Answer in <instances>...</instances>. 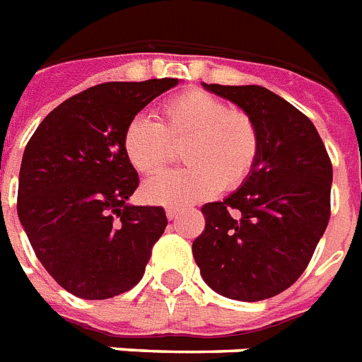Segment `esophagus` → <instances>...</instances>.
I'll list each match as a JSON object with an SVG mask.
<instances>
[{"label": "esophagus", "instance_id": "1", "mask_svg": "<svg viewBox=\"0 0 362 362\" xmlns=\"http://www.w3.org/2000/svg\"><path fill=\"white\" fill-rule=\"evenodd\" d=\"M177 215H179V209H175V207H168L166 209V216L170 218V221L177 218Z\"/></svg>", "mask_w": 362, "mask_h": 362}]
</instances>
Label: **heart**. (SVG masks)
I'll list each match as a JSON object with an SVG mask.
<instances>
[{"label":"heart","mask_w":362,"mask_h":362,"mask_svg":"<svg viewBox=\"0 0 362 362\" xmlns=\"http://www.w3.org/2000/svg\"><path fill=\"white\" fill-rule=\"evenodd\" d=\"M163 119L138 114L123 131V151L136 172L157 175L170 164L173 144H185L189 166L144 185L155 204L187 205L241 187L262 155V132L252 115L230 108L204 89H187L163 104Z\"/></svg>","instance_id":"1"}]
</instances>
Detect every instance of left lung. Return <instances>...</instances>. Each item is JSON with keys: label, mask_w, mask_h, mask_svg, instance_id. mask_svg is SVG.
Instances as JSON below:
<instances>
[{"label": "left lung", "mask_w": 362, "mask_h": 362, "mask_svg": "<svg viewBox=\"0 0 362 362\" xmlns=\"http://www.w3.org/2000/svg\"><path fill=\"white\" fill-rule=\"evenodd\" d=\"M205 89L252 115L262 155L231 196L202 207L205 228L192 243L199 273L228 299L263 300L299 279L331 216L332 164L316 127L262 86Z\"/></svg>", "instance_id": "8db88e82"}]
</instances>
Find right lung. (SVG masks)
I'll use <instances>...</instances> for the list:
<instances>
[{
    "instance_id": "1",
    "label": "right lung",
    "mask_w": 362,
    "mask_h": 362,
    "mask_svg": "<svg viewBox=\"0 0 362 362\" xmlns=\"http://www.w3.org/2000/svg\"><path fill=\"white\" fill-rule=\"evenodd\" d=\"M177 78L106 82L66 99L25 146L18 216L35 256L80 299H110L144 276L168 224L160 205H127L140 185L127 123Z\"/></svg>"
}]
</instances>
